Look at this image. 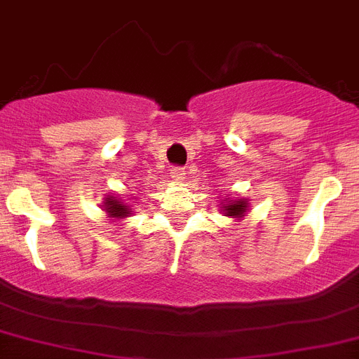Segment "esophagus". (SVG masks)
I'll return each instance as SVG.
<instances>
[{"mask_svg": "<svg viewBox=\"0 0 359 359\" xmlns=\"http://www.w3.org/2000/svg\"><path fill=\"white\" fill-rule=\"evenodd\" d=\"M185 174H187L185 167H172V172H170V176H172L176 182H183V180H185Z\"/></svg>", "mask_w": 359, "mask_h": 359, "instance_id": "esophagus-1", "label": "esophagus"}]
</instances>
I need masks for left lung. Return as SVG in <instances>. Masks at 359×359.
Instances as JSON below:
<instances>
[{
	"label": "left lung",
	"mask_w": 359,
	"mask_h": 359,
	"mask_svg": "<svg viewBox=\"0 0 359 359\" xmlns=\"http://www.w3.org/2000/svg\"><path fill=\"white\" fill-rule=\"evenodd\" d=\"M245 210H247V203H245V201H234V203H229L225 207L226 216H234V217L243 216Z\"/></svg>",
	"instance_id": "obj_1"
}]
</instances>
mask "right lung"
<instances>
[{"label":"right lung","mask_w":359,"mask_h":359,"mask_svg":"<svg viewBox=\"0 0 359 359\" xmlns=\"http://www.w3.org/2000/svg\"><path fill=\"white\" fill-rule=\"evenodd\" d=\"M105 210H107V212H109L112 217H123V216H127V214L133 212V210L128 209L127 205H123V201L114 200V198H107Z\"/></svg>","instance_id":"1"}]
</instances>
